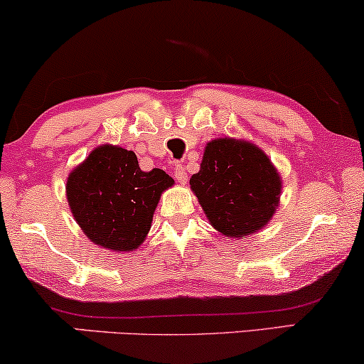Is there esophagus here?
<instances>
[{"instance_id":"obj_1","label":"esophagus","mask_w":364,"mask_h":364,"mask_svg":"<svg viewBox=\"0 0 364 364\" xmlns=\"http://www.w3.org/2000/svg\"><path fill=\"white\" fill-rule=\"evenodd\" d=\"M173 175L175 178H177L178 183H187V173H186V168L182 167V165H175L173 167Z\"/></svg>"}]
</instances>
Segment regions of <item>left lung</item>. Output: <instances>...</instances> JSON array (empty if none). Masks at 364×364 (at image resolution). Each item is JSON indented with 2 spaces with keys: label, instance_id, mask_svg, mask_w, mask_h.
Returning <instances> with one entry per match:
<instances>
[{
  "label": "left lung",
  "instance_id": "1",
  "mask_svg": "<svg viewBox=\"0 0 364 364\" xmlns=\"http://www.w3.org/2000/svg\"><path fill=\"white\" fill-rule=\"evenodd\" d=\"M191 189L210 226L226 237L257 235L280 205L282 177L262 148L236 138H216L204 148Z\"/></svg>",
  "mask_w": 364,
  "mask_h": 364
}]
</instances>
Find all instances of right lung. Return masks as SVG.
Here are the masks:
<instances>
[{
    "instance_id": "add662e5",
    "label": "right lung",
    "mask_w": 364,
    "mask_h": 364,
    "mask_svg": "<svg viewBox=\"0 0 364 364\" xmlns=\"http://www.w3.org/2000/svg\"><path fill=\"white\" fill-rule=\"evenodd\" d=\"M172 186L164 170L143 172L134 151L105 143L70 170L65 196L94 245L128 253L145 241L160 196Z\"/></svg>"
}]
</instances>
